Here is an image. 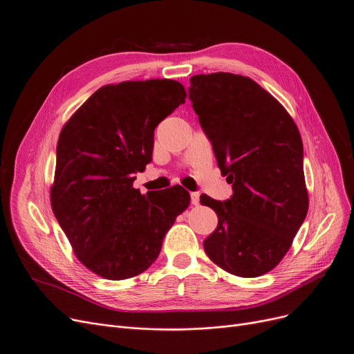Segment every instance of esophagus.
Segmentation results:
<instances>
[{
	"instance_id": "34e87169",
	"label": "esophagus",
	"mask_w": 354,
	"mask_h": 354,
	"mask_svg": "<svg viewBox=\"0 0 354 354\" xmlns=\"http://www.w3.org/2000/svg\"><path fill=\"white\" fill-rule=\"evenodd\" d=\"M191 203L194 205H198L200 204V194L198 192H191Z\"/></svg>"
}]
</instances>
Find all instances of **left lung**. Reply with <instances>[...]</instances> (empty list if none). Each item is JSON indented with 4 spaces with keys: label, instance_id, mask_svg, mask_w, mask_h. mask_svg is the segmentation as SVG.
<instances>
[{
    "label": "left lung",
    "instance_id": "1",
    "mask_svg": "<svg viewBox=\"0 0 354 354\" xmlns=\"http://www.w3.org/2000/svg\"><path fill=\"white\" fill-rule=\"evenodd\" d=\"M189 99L233 195L203 205L218 217L204 241L214 264L239 277L271 271L308 213L304 144L292 116L252 78L232 73L189 78Z\"/></svg>",
    "mask_w": 354,
    "mask_h": 354
}]
</instances>
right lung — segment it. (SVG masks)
Masks as SVG:
<instances>
[{
    "instance_id": "obj_1",
    "label": "right lung",
    "mask_w": 354,
    "mask_h": 354,
    "mask_svg": "<svg viewBox=\"0 0 354 354\" xmlns=\"http://www.w3.org/2000/svg\"><path fill=\"white\" fill-rule=\"evenodd\" d=\"M185 97L184 86L167 78L108 84L61 129L52 212L75 257L103 279L146 271L189 205L179 185L147 195L133 188L134 174L151 162L154 128Z\"/></svg>"
}]
</instances>
